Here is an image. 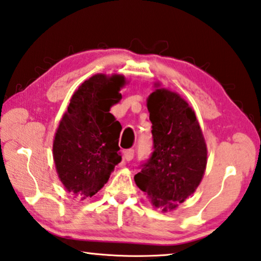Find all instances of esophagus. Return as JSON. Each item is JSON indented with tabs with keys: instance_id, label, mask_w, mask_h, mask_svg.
<instances>
[{
	"instance_id": "obj_1",
	"label": "esophagus",
	"mask_w": 261,
	"mask_h": 261,
	"mask_svg": "<svg viewBox=\"0 0 261 261\" xmlns=\"http://www.w3.org/2000/svg\"><path fill=\"white\" fill-rule=\"evenodd\" d=\"M134 155H135V150L134 149H130V150H126L125 152H124V159L127 162H130L134 159Z\"/></svg>"
}]
</instances>
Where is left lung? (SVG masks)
<instances>
[{
  "instance_id": "1",
  "label": "left lung",
  "mask_w": 261,
  "mask_h": 261,
  "mask_svg": "<svg viewBox=\"0 0 261 261\" xmlns=\"http://www.w3.org/2000/svg\"><path fill=\"white\" fill-rule=\"evenodd\" d=\"M154 88L146 99L153 152L135 181L155 207L168 212L184 203L199 186L207 164V147L189 103L159 83Z\"/></svg>"
}]
</instances>
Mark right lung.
<instances>
[{"mask_svg": "<svg viewBox=\"0 0 261 261\" xmlns=\"http://www.w3.org/2000/svg\"><path fill=\"white\" fill-rule=\"evenodd\" d=\"M126 84L118 73H97L73 92L53 144L58 178L68 192L82 199L92 197L122 161L119 134L122 125L110 114L122 99Z\"/></svg>", "mask_w": 261, "mask_h": 261, "instance_id": "add662e5", "label": "right lung"}]
</instances>
